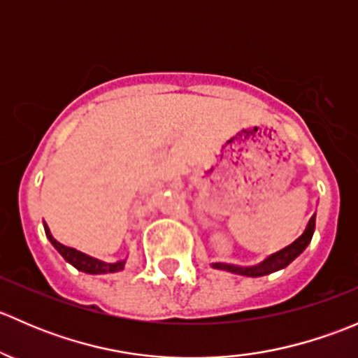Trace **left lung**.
<instances>
[{
	"label": "left lung",
	"mask_w": 358,
	"mask_h": 358,
	"mask_svg": "<svg viewBox=\"0 0 358 358\" xmlns=\"http://www.w3.org/2000/svg\"><path fill=\"white\" fill-rule=\"evenodd\" d=\"M313 232H315V215L308 220L306 223L305 230H303L301 236L291 243L289 246L282 248L280 251L273 252V255L266 256L263 262H259L258 265L252 266H239V265H229V263H213V268L218 270H227V272L237 273V275H244V277H263L268 275V273L277 272V270H282L289 265L291 262H294L303 251H305L306 246L312 241Z\"/></svg>",
	"instance_id": "left-lung-1"
}]
</instances>
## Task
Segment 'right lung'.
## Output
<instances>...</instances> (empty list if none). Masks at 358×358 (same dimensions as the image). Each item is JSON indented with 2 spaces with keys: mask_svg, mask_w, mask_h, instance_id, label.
<instances>
[{
  "mask_svg": "<svg viewBox=\"0 0 358 358\" xmlns=\"http://www.w3.org/2000/svg\"><path fill=\"white\" fill-rule=\"evenodd\" d=\"M45 234H46V237H48L50 243L53 244V248H55L57 251L64 256V259H66L67 263H71L74 268H78L79 272L99 275V273H114V272H119V270L124 268L126 259H119V262H115V263H106V262H100V259L93 258V256L85 255V252L78 251V249L64 246V244H60L59 241L52 236V232H50V229L46 223H45Z\"/></svg>",
  "mask_w": 358,
  "mask_h": 358,
  "instance_id": "right-lung-1",
  "label": "right lung"
}]
</instances>
